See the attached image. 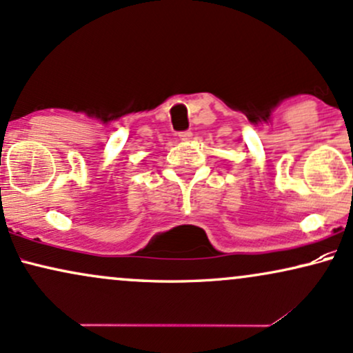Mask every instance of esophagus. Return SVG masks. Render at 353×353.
<instances>
[{"label":"esophagus","instance_id":"esophagus-1","mask_svg":"<svg viewBox=\"0 0 353 353\" xmlns=\"http://www.w3.org/2000/svg\"><path fill=\"white\" fill-rule=\"evenodd\" d=\"M181 138L182 141H189L192 138V132L190 130H185V132H179V135H177Z\"/></svg>","mask_w":353,"mask_h":353}]
</instances>
